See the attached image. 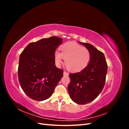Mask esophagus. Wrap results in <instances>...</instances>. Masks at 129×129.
Listing matches in <instances>:
<instances>
[{
  "instance_id": "esophagus-1",
  "label": "esophagus",
  "mask_w": 129,
  "mask_h": 129,
  "mask_svg": "<svg viewBox=\"0 0 129 129\" xmlns=\"http://www.w3.org/2000/svg\"><path fill=\"white\" fill-rule=\"evenodd\" d=\"M68 75H69V74L67 72H66V71H64L63 72V75L64 76H68Z\"/></svg>"
}]
</instances>
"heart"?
Instances as JSON below:
<instances>
[{"label": "heart", "mask_w": 129, "mask_h": 129, "mask_svg": "<svg viewBox=\"0 0 129 129\" xmlns=\"http://www.w3.org/2000/svg\"><path fill=\"white\" fill-rule=\"evenodd\" d=\"M54 58L57 65L60 66L64 58L67 68L72 72H78L87 67L91 59L89 50L74 42L66 43L61 46V52L56 50Z\"/></svg>", "instance_id": "obj_1"}]
</instances>
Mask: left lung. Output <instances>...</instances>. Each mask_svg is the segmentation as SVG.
Wrapping results in <instances>:
<instances>
[{"label": "left lung", "instance_id": "left-lung-1", "mask_svg": "<svg viewBox=\"0 0 129 129\" xmlns=\"http://www.w3.org/2000/svg\"><path fill=\"white\" fill-rule=\"evenodd\" d=\"M84 46L91 54V59L86 68L79 73L70 74L71 82L68 90L71 99L78 104L92 102L102 91L108 71L104 55L94 46L88 43Z\"/></svg>", "mask_w": 129, "mask_h": 129}]
</instances>
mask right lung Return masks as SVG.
Instances as JSON below:
<instances>
[{"label":"right lung","instance_id":"add662e5","mask_svg":"<svg viewBox=\"0 0 129 129\" xmlns=\"http://www.w3.org/2000/svg\"><path fill=\"white\" fill-rule=\"evenodd\" d=\"M62 39L51 37L27 45L19 57L18 79L23 91L34 100L44 101L52 96L63 77V71L55 64L54 53Z\"/></svg>","mask_w":129,"mask_h":129}]
</instances>
